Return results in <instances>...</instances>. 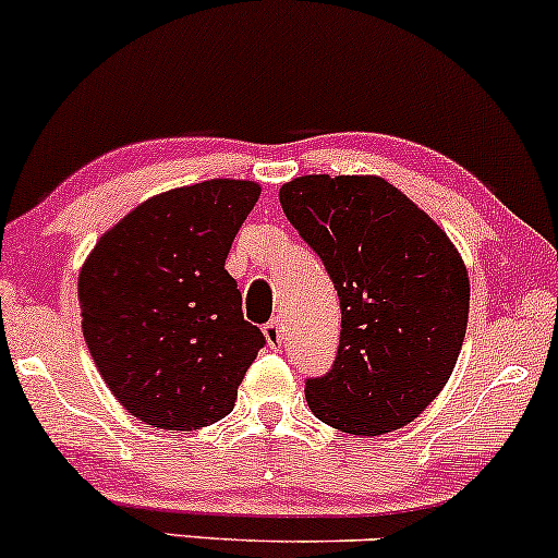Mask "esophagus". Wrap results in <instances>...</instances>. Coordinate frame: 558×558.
Wrapping results in <instances>:
<instances>
[{"label": "esophagus", "mask_w": 558, "mask_h": 558, "mask_svg": "<svg viewBox=\"0 0 558 558\" xmlns=\"http://www.w3.org/2000/svg\"><path fill=\"white\" fill-rule=\"evenodd\" d=\"M262 332H265L270 349H280V343H283V328H280V319H270V323L262 328Z\"/></svg>", "instance_id": "obj_1"}]
</instances>
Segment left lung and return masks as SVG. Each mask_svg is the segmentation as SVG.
I'll list each match as a JSON object with an SVG mask.
<instances>
[{
	"label": "left lung",
	"mask_w": 558,
	"mask_h": 558,
	"mask_svg": "<svg viewBox=\"0 0 558 558\" xmlns=\"http://www.w3.org/2000/svg\"><path fill=\"white\" fill-rule=\"evenodd\" d=\"M280 207L341 299L336 362L306 377L325 425L380 435L409 425L446 386L466 330L470 278L446 233L373 175H304Z\"/></svg>",
	"instance_id": "8db88e82"
}]
</instances>
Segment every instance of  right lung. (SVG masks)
Returning a JSON list of instances; mask_svg holds the SVG:
<instances>
[{"instance_id":"1","label":"right lung","mask_w":558,"mask_h":558,"mask_svg":"<svg viewBox=\"0 0 558 558\" xmlns=\"http://www.w3.org/2000/svg\"><path fill=\"white\" fill-rule=\"evenodd\" d=\"M257 198V183L228 178L159 194L83 265V338L114 399L146 425L198 430L233 412L265 336L243 319L226 259Z\"/></svg>"}]
</instances>
